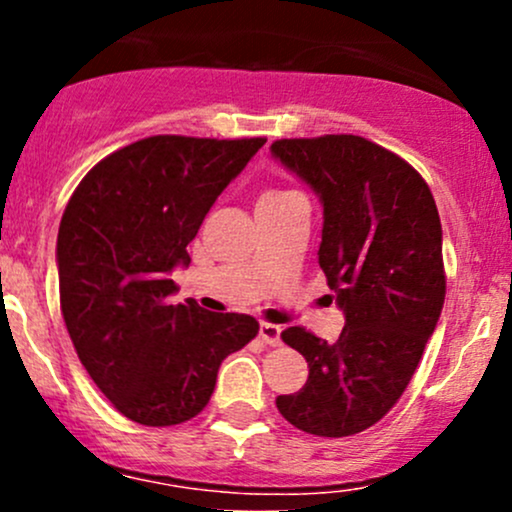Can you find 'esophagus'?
<instances>
[{
  "mask_svg": "<svg viewBox=\"0 0 512 512\" xmlns=\"http://www.w3.org/2000/svg\"><path fill=\"white\" fill-rule=\"evenodd\" d=\"M260 339L267 346H279L281 344V327L272 325V322H262V325H260Z\"/></svg>",
  "mask_w": 512,
  "mask_h": 512,
  "instance_id": "34e87169",
  "label": "esophagus"
}]
</instances>
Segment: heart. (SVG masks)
<instances>
[{
	"instance_id": "b5f03b06",
	"label": "heart",
	"mask_w": 512,
	"mask_h": 512,
	"mask_svg": "<svg viewBox=\"0 0 512 512\" xmlns=\"http://www.w3.org/2000/svg\"><path fill=\"white\" fill-rule=\"evenodd\" d=\"M276 195H279V192H276Z\"/></svg>"
}]
</instances>
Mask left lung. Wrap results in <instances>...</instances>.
I'll return each instance as SVG.
<instances>
[{"instance_id":"left-lung-1","label":"left lung","mask_w":512,"mask_h":512,"mask_svg":"<svg viewBox=\"0 0 512 512\" xmlns=\"http://www.w3.org/2000/svg\"><path fill=\"white\" fill-rule=\"evenodd\" d=\"M272 156L320 197L317 260L346 320L332 344L303 327L281 332L310 373L276 407L313 436H354L395 407L438 325L445 269L436 199L404 158L356 134L279 139Z\"/></svg>"}]
</instances>
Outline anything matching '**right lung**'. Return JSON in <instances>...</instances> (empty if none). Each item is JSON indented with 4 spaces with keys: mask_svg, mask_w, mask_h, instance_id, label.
<instances>
[{
    "mask_svg": "<svg viewBox=\"0 0 512 512\" xmlns=\"http://www.w3.org/2000/svg\"><path fill=\"white\" fill-rule=\"evenodd\" d=\"M267 139L158 134L105 156L79 182L57 233L60 305L79 361L120 414L175 426L207 407L221 361L255 317L170 305V272L216 197Z\"/></svg>",
    "mask_w": 512,
    "mask_h": 512,
    "instance_id": "obj_1",
    "label": "right lung"
}]
</instances>
